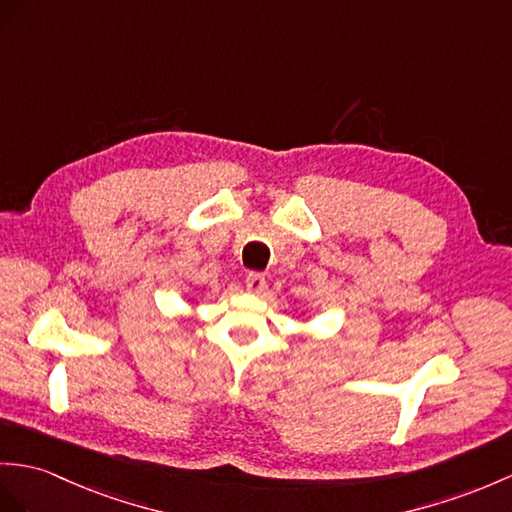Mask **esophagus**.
<instances>
[{"instance_id":"1","label":"esophagus","mask_w":512,"mask_h":512,"mask_svg":"<svg viewBox=\"0 0 512 512\" xmlns=\"http://www.w3.org/2000/svg\"><path fill=\"white\" fill-rule=\"evenodd\" d=\"M245 286H247V291H252V293H263L265 286H267V280H265L263 273L252 271V273H247V276H245Z\"/></svg>"}]
</instances>
